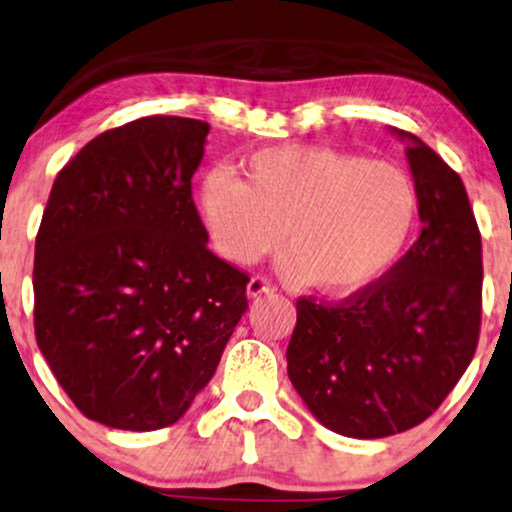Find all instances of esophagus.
Returning <instances> with one entry per match:
<instances>
[{"label":"esophagus","mask_w":512,"mask_h":512,"mask_svg":"<svg viewBox=\"0 0 512 512\" xmlns=\"http://www.w3.org/2000/svg\"><path fill=\"white\" fill-rule=\"evenodd\" d=\"M274 290H276L274 283L267 281V278H264V276H252L250 283H248V288H245V293H248L250 300H255V297L269 295V293H274Z\"/></svg>","instance_id":"esophagus-1"}]
</instances>
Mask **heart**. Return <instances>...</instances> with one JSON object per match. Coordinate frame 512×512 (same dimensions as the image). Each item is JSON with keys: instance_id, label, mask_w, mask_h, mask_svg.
<instances>
[{"instance_id": "heart-1", "label": "heart", "mask_w": 512, "mask_h": 512, "mask_svg": "<svg viewBox=\"0 0 512 512\" xmlns=\"http://www.w3.org/2000/svg\"><path fill=\"white\" fill-rule=\"evenodd\" d=\"M243 179L215 170L198 191V212L224 260L252 264L281 248L286 271L326 295H354L390 271L418 224V191L390 160L328 146L260 148Z\"/></svg>"}]
</instances>
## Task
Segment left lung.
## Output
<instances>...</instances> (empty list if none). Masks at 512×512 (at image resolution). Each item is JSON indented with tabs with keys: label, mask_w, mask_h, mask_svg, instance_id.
Segmentation results:
<instances>
[{
	"label": "left lung",
	"mask_w": 512,
	"mask_h": 512,
	"mask_svg": "<svg viewBox=\"0 0 512 512\" xmlns=\"http://www.w3.org/2000/svg\"><path fill=\"white\" fill-rule=\"evenodd\" d=\"M406 141L420 238L371 288L338 304L297 300L288 378L338 435L378 439L439 409L472 361L482 319V241L458 174L416 134Z\"/></svg>",
	"instance_id": "obj_1"
}]
</instances>
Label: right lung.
<instances>
[{
  "mask_svg": "<svg viewBox=\"0 0 512 512\" xmlns=\"http://www.w3.org/2000/svg\"><path fill=\"white\" fill-rule=\"evenodd\" d=\"M210 125L153 115L58 172L35 241V335L84 416L151 432L189 411L248 309L250 278L208 250L191 177Z\"/></svg>",
  "mask_w": 512,
  "mask_h": 512,
  "instance_id": "1",
  "label": "right lung"
}]
</instances>
